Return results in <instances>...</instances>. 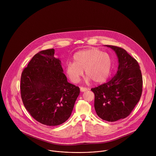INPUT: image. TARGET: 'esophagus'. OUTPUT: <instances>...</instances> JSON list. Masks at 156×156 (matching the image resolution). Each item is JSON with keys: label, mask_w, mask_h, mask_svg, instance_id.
Here are the masks:
<instances>
[{"label": "esophagus", "mask_w": 156, "mask_h": 156, "mask_svg": "<svg viewBox=\"0 0 156 156\" xmlns=\"http://www.w3.org/2000/svg\"><path fill=\"white\" fill-rule=\"evenodd\" d=\"M87 90V88L84 87H80V91H81V92H85Z\"/></svg>", "instance_id": "esophagus-1"}]
</instances>
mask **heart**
Returning <instances> with one entry per match:
<instances>
[{"label":"heart","instance_id":"1","mask_svg":"<svg viewBox=\"0 0 156 156\" xmlns=\"http://www.w3.org/2000/svg\"><path fill=\"white\" fill-rule=\"evenodd\" d=\"M113 60L111 56L96 49L77 52L73 57V63L65 65V73L72 82L78 83L84 70L86 83L93 80L101 83L105 80L112 70Z\"/></svg>","mask_w":156,"mask_h":156}]
</instances>
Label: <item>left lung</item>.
Listing matches in <instances>:
<instances>
[{
  "instance_id": "1",
  "label": "left lung",
  "mask_w": 156,
  "mask_h": 156,
  "mask_svg": "<svg viewBox=\"0 0 156 156\" xmlns=\"http://www.w3.org/2000/svg\"><path fill=\"white\" fill-rule=\"evenodd\" d=\"M118 58L116 74L106 83L92 88L94 108L102 120L115 122L128 117L139 102L142 94L143 78L138 62L123 49L105 45Z\"/></svg>"
}]
</instances>
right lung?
<instances>
[{
    "instance_id": "obj_1",
    "label": "right lung",
    "mask_w": 156,
    "mask_h": 156,
    "mask_svg": "<svg viewBox=\"0 0 156 156\" xmlns=\"http://www.w3.org/2000/svg\"><path fill=\"white\" fill-rule=\"evenodd\" d=\"M54 49L36 54L22 72V101L30 115L48 126L62 124L70 117L80 88L67 81Z\"/></svg>"
}]
</instances>
